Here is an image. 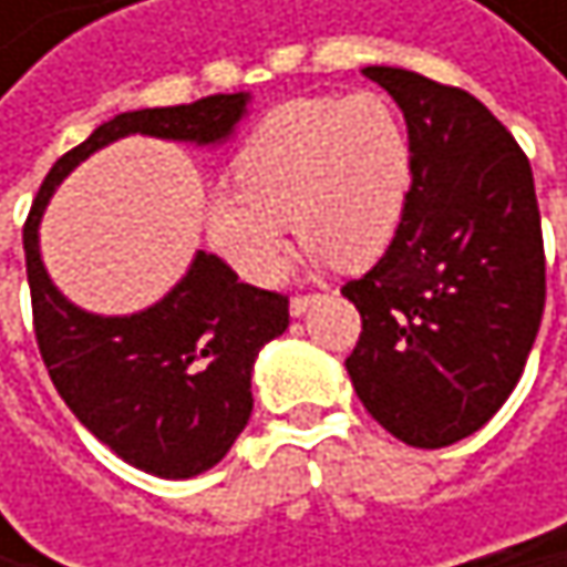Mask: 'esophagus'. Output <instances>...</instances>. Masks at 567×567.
Here are the masks:
<instances>
[{"mask_svg":"<svg viewBox=\"0 0 567 567\" xmlns=\"http://www.w3.org/2000/svg\"><path fill=\"white\" fill-rule=\"evenodd\" d=\"M318 301V295H295L291 301H288V311H291V318H301L311 305Z\"/></svg>","mask_w":567,"mask_h":567,"instance_id":"esophagus-1","label":"esophagus"}]
</instances>
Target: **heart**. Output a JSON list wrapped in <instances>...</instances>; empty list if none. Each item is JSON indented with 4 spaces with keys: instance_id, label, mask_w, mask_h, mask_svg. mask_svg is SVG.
Here are the masks:
<instances>
[{
    "instance_id": "obj_1",
    "label": "heart",
    "mask_w": 567,
    "mask_h": 567,
    "mask_svg": "<svg viewBox=\"0 0 567 567\" xmlns=\"http://www.w3.org/2000/svg\"><path fill=\"white\" fill-rule=\"evenodd\" d=\"M233 183L209 196L206 236L243 279H276L288 219L311 259L364 269L400 226L413 141L384 94L295 97L249 131Z\"/></svg>"
}]
</instances>
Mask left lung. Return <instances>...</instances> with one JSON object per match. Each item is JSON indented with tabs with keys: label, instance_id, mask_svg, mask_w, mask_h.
<instances>
[{
	"label": "left lung",
	"instance_id": "left-lung-1",
	"mask_svg": "<svg viewBox=\"0 0 567 567\" xmlns=\"http://www.w3.org/2000/svg\"><path fill=\"white\" fill-rule=\"evenodd\" d=\"M403 111L413 183L391 246L341 295L361 311L344 361L368 413L440 450L515 391L545 311V249L528 157L463 87L364 68Z\"/></svg>",
	"mask_w": 567,
	"mask_h": 567
}]
</instances>
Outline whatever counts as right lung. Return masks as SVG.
Listing matches in <instances>:
<instances>
[{"label": "right lung", "instance_id": "obj_1", "mask_svg": "<svg viewBox=\"0 0 567 567\" xmlns=\"http://www.w3.org/2000/svg\"><path fill=\"white\" fill-rule=\"evenodd\" d=\"M249 101L239 91L117 114L49 171L22 229L35 338L55 391L104 446L161 480L213 470L246 430L252 368L288 328V298L239 282L219 256L196 249L186 276L151 308L94 315L58 291L39 226L58 183L101 147L131 134L219 147L249 114Z\"/></svg>", "mask_w": 567, "mask_h": 567}]
</instances>
